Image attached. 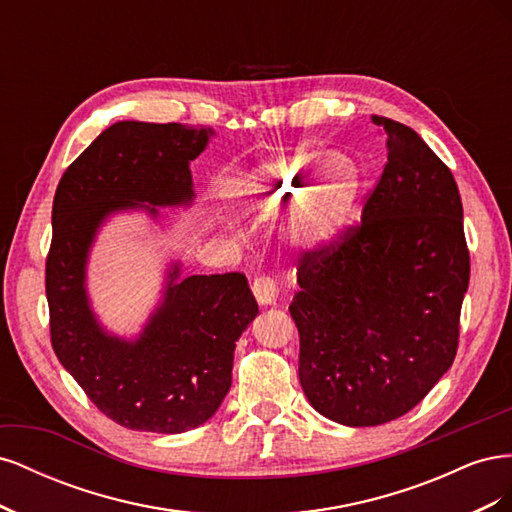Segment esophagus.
Masks as SVG:
<instances>
[{
  "label": "esophagus",
  "mask_w": 512,
  "mask_h": 512,
  "mask_svg": "<svg viewBox=\"0 0 512 512\" xmlns=\"http://www.w3.org/2000/svg\"><path fill=\"white\" fill-rule=\"evenodd\" d=\"M252 292L260 305H273L277 299V286L271 277H265V275L256 277L252 284Z\"/></svg>",
  "instance_id": "1"
}]
</instances>
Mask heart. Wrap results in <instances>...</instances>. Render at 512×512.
Instances as JSON below:
<instances>
[{"mask_svg":"<svg viewBox=\"0 0 512 512\" xmlns=\"http://www.w3.org/2000/svg\"><path fill=\"white\" fill-rule=\"evenodd\" d=\"M235 196L254 200L262 211L292 203L284 241L292 250L316 254L342 239L359 215L361 170L344 153H273L237 179Z\"/></svg>","mask_w":512,"mask_h":512,"instance_id":"obj_1","label":"heart"}]
</instances>
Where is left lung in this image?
<instances>
[{"instance_id":"obj_1","label":"left lung","mask_w":512,"mask_h":512,"mask_svg":"<svg viewBox=\"0 0 512 512\" xmlns=\"http://www.w3.org/2000/svg\"><path fill=\"white\" fill-rule=\"evenodd\" d=\"M386 164L361 226L305 254L290 303L309 404L348 427L410 412L453 365L470 282L451 170L404 123L371 115Z\"/></svg>"}]
</instances>
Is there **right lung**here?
<instances>
[{
  "mask_svg": "<svg viewBox=\"0 0 512 512\" xmlns=\"http://www.w3.org/2000/svg\"><path fill=\"white\" fill-rule=\"evenodd\" d=\"M211 128L117 121L61 177L46 258L51 342L59 363L100 412L121 427L183 433L218 412L232 356L258 303L241 273L181 275L170 262L156 309L134 337L108 331L91 307L87 262L100 228L117 213L192 207L190 162Z\"/></svg>",
  "mask_w": 512,
  "mask_h": 512,
  "instance_id": "1",
  "label": "right lung"
}]
</instances>
